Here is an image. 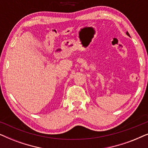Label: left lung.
Listing matches in <instances>:
<instances>
[{"instance_id":"8db88e82","label":"left lung","mask_w":148,"mask_h":148,"mask_svg":"<svg viewBox=\"0 0 148 148\" xmlns=\"http://www.w3.org/2000/svg\"><path fill=\"white\" fill-rule=\"evenodd\" d=\"M126 34H127V36H130V35H129V32H127V33H126Z\"/></svg>"}]
</instances>
